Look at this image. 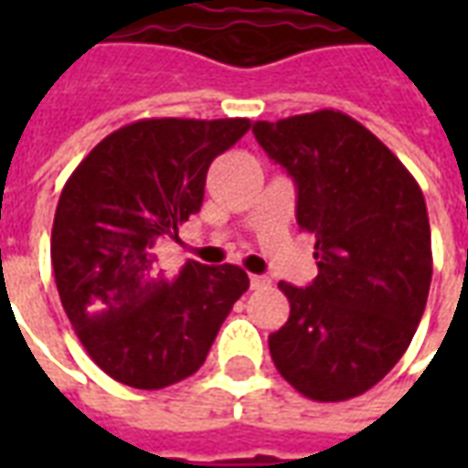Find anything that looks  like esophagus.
<instances>
[{"instance_id": "obj_1", "label": "esophagus", "mask_w": 468, "mask_h": 468, "mask_svg": "<svg viewBox=\"0 0 468 468\" xmlns=\"http://www.w3.org/2000/svg\"><path fill=\"white\" fill-rule=\"evenodd\" d=\"M250 285H253V288H265V285H268V278H263V275H250Z\"/></svg>"}]
</instances>
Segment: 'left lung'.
<instances>
[{"label":"left lung","mask_w":468,"mask_h":468,"mask_svg":"<svg viewBox=\"0 0 468 468\" xmlns=\"http://www.w3.org/2000/svg\"><path fill=\"white\" fill-rule=\"evenodd\" d=\"M298 187V225L315 235L318 275L281 281L291 315L268 338L278 373L311 401L361 396L399 363L431 285L423 193L386 144L338 110L253 127Z\"/></svg>","instance_id":"obj_1"}]
</instances>
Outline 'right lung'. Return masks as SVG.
Masks as SVG:
<instances>
[{
    "label": "right lung",
    "instance_id": "1",
    "mask_svg": "<svg viewBox=\"0 0 468 468\" xmlns=\"http://www.w3.org/2000/svg\"><path fill=\"white\" fill-rule=\"evenodd\" d=\"M248 130V117L137 120L95 144L62 187L52 225L59 301L115 381L154 391L193 376L248 291L238 265L187 261L177 275L157 265L160 243L200 210L210 163Z\"/></svg>",
    "mask_w": 468,
    "mask_h": 468
}]
</instances>
